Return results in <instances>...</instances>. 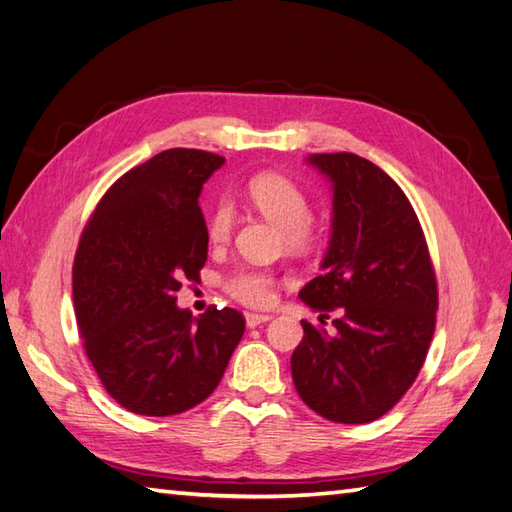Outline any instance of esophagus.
<instances>
[{
  "label": "esophagus",
  "instance_id": "1",
  "mask_svg": "<svg viewBox=\"0 0 512 512\" xmlns=\"http://www.w3.org/2000/svg\"><path fill=\"white\" fill-rule=\"evenodd\" d=\"M272 316L270 314H253V312H248L246 314V323L251 325V327H257V325H261V323H268Z\"/></svg>",
  "mask_w": 512,
  "mask_h": 512
}]
</instances>
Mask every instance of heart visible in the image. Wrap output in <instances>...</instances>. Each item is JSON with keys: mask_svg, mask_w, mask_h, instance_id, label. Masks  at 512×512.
Segmentation results:
<instances>
[{"mask_svg": "<svg viewBox=\"0 0 512 512\" xmlns=\"http://www.w3.org/2000/svg\"><path fill=\"white\" fill-rule=\"evenodd\" d=\"M248 202L261 216L283 229V240L294 251H307L318 237L320 227L310 216V198L292 178L277 172H261L246 185ZM235 227V207L229 198L216 200L207 213V237L213 246H224L231 240ZM224 290L235 301L251 307H268L275 301V275L264 268L242 266L224 279Z\"/></svg>", "mask_w": 512, "mask_h": 512, "instance_id": "b5f03b06", "label": "heart"}]
</instances>
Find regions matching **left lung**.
I'll return each instance as SVG.
<instances>
[{
	"instance_id": "1",
	"label": "left lung",
	"mask_w": 512,
	"mask_h": 512,
	"mask_svg": "<svg viewBox=\"0 0 512 512\" xmlns=\"http://www.w3.org/2000/svg\"><path fill=\"white\" fill-rule=\"evenodd\" d=\"M334 189L323 275L299 292L320 314L338 312L336 334L301 320L292 353L299 397L336 423H371L417 379L434 336L438 292L430 251L410 200L353 152L312 154Z\"/></svg>"
}]
</instances>
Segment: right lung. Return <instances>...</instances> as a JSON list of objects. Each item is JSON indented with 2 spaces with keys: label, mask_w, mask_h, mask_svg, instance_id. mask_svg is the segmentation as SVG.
<instances>
[{
  "label": "right lung",
  "mask_w": 512,
  "mask_h": 512,
  "mask_svg": "<svg viewBox=\"0 0 512 512\" xmlns=\"http://www.w3.org/2000/svg\"><path fill=\"white\" fill-rule=\"evenodd\" d=\"M224 163L194 148L163 150L128 170L91 213L74 259V307L87 358L106 392L144 417L205 401L227 371L246 320L211 305H176L207 261L198 196Z\"/></svg>",
  "instance_id": "add662e5"
}]
</instances>
